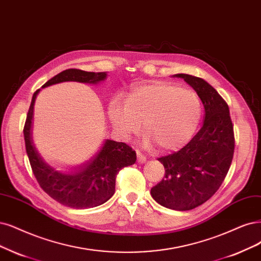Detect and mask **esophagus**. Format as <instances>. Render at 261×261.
Instances as JSON below:
<instances>
[{
  "label": "esophagus",
  "mask_w": 261,
  "mask_h": 261,
  "mask_svg": "<svg viewBox=\"0 0 261 261\" xmlns=\"http://www.w3.org/2000/svg\"><path fill=\"white\" fill-rule=\"evenodd\" d=\"M137 157H138V161L140 163H143V162L146 161V156L143 155V153L140 150H137Z\"/></svg>",
  "instance_id": "obj_1"
}]
</instances>
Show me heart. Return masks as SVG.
<instances>
[{
    "label": "heart",
    "instance_id": "heart-1",
    "mask_svg": "<svg viewBox=\"0 0 261 261\" xmlns=\"http://www.w3.org/2000/svg\"><path fill=\"white\" fill-rule=\"evenodd\" d=\"M202 105L197 92L165 82L140 85L124 96L113 98L108 114L115 131L122 139L147 134L144 144H158L161 150H173L194 136L201 118Z\"/></svg>",
    "mask_w": 261,
    "mask_h": 261
}]
</instances>
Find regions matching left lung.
Returning a JSON list of instances; mask_svg holds the SVG:
<instances>
[{
  "mask_svg": "<svg viewBox=\"0 0 261 261\" xmlns=\"http://www.w3.org/2000/svg\"><path fill=\"white\" fill-rule=\"evenodd\" d=\"M175 76L198 93L204 121L187 145L158 158L166 173L150 194L168 208L189 211L211 199L223 184L233 158L234 132L228 104L213 87L200 77Z\"/></svg>",
  "mask_w": 261,
  "mask_h": 261,
  "instance_id": "8db88e82",
  "label": "left lung"
}]
</instances>
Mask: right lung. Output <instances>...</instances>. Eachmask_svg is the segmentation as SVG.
Here are the masks:
<instances>
[{"instance_id":"add662e5","label":"right lung","mask_w":261,"mask_h":261,"mask_svg":"<svg viewBox=\"0 0 261 261\" xmlns=\"http://www.w3.org/2000/svg\"><path fill=\"white\" fill-rule=\"evenodd\" d=\"M105 77V72L69 69L54 76L43 85V88L62 82L96 84ZM38 91L40 89L33 93L23 127L25 150L37 182L47 195L65 206L88 208L105 203L114 195L116 176L119 171L136 163V151L125 143L106 140L96 155L74 174L55 171L38 155L32 141L33 109Z\"/></svg>"}]
</instances>
